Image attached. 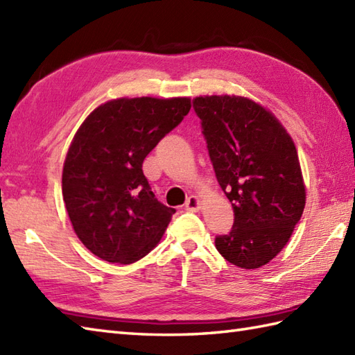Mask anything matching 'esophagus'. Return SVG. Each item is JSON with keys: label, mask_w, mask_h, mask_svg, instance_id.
<instances>
[{"label": "esophagus", "mask_w": 355, "mask_h": 355, "mask_svg": "<svg viewBox=\"0 0 355 355\" xmlns=\"http://www.w3.org/2000/svg\"><path fill=\"white\" fill-rule=\"evenodd\" d=\"M184 209L189 210V212H198V210L201 209V202L197 197H195V195H191V197L186 200Z\"/></svg>", "instance_id": "1"}]
</instances>
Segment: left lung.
Listing matches in <instances>:
<instances>
[{"label": "left lung", "instance_id": "left-lung-1", "mask_svg": "<svg viewBox=\"0 0 355 355\" xmlns=\"http://www.w3.org/2000/svg\"><path fill=\"white\" fill-rule=\"evenodd\" d=\"M218 183L235 214L216 250L241 268L266 266L288 243L305 207L297 150L277 119L239 96L192 101Z\"/></svg>", "mask_w": 355, "mask_h": 355}]
</instances>
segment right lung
Wrapping results in <instances>:
<instances>
[{"mask_svg":"<svg viewBox=\"0 0 355 355\" xmlns=\"http://www.w3.org/2000/svg\"><path fill=\"white\" fill-rule=\"evenodd\" d=\"M189 110L187 97H122L97 107L74 135L62 197L78 238L101 259L132 263L163 236L175 209L155 198L141 164Z\"/></svg>","mask_w":355,"mask_h":355,"instance_id":"1","label":"right lung"}]
</instances>
